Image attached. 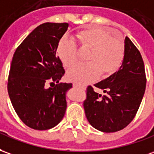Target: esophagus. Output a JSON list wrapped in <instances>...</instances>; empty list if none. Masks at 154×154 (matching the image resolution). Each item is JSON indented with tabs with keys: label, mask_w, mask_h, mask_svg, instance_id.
I'll return each instance as SVG.
<instances>
[{
	"label": "esophagus",
	"mask_w": 154,
	"mask_h": 154,
	"mask_svg": "<svg viewBox=\"0 0 154 154\" xmlns=\"http://www.w3.org/2000/svg\"><path fill=\"white\" fill-rule=\"evenodd\" d=\"M73 86L74 87H79V88H82V89H85V86H82V85H78V84H76V83H74L73 84Z\"/></svg>",
	"instance_id": "1"
}]
</instances>
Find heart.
<instances>
[{"instance_id": "b5f03b06", "label": "heart", "mask_w": 154, "mask_h": 154, "mask_svg": "<svg viewBox=\"0 0 154 154\" xmlns=\"http://www.w3.org/2000/svg\"><path fill=\"white\" fill-rule=\"evenodd\" d=\"M80 46L90 48L87 63H77L67 73L70 81L79 84L90 83L97 79L100 73L102 76L114 74L122 63L124 46L119 39L103 28L90 26L78 32L76 35ZM57 54L65 67L69 68L77 60L78 48L75 42L68 37L59 40Z\"/></svg>"}]
</instances>
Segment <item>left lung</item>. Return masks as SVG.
Returning a JSON list of instances; mask_svg holds the SVG:
<instances>
[{"label": "left lung", "mask_w": 154, "mask_h": 154, "mask_svg": "<svg viewBox=\"0 0 154 154\" xmlns=\"http://www.w3.org/2000/svg\"><path fill=\"white\" fill-rule=\"evenodd\" d=\"M95 86L106 95L88 86L84 109L90 124L103 132H117L126 128L134 118L146 89L143 60L129 38H125L123 60L118 71Z\"/></svg>", "instance_id": "1"}]
</instances>
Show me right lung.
Instances as JSON below:
<instances>
[{
    "mask_svg": "<svg viewBox=\"0 0 154 154\" xmlns=\"http://www.w3.org/2000/svg\"><path fill=\"white\" fill-rule=\"evenodd\" d=\"M68 27L66 22L39 25L12 58L8 95L19 118L35 130L54 128L65 114L66 93L72 84L59 83L65 71L57 46Z\"/></svg>",
    "mask_w": 154,
    "mask_h": 154,
    "instance_id": "obj_1",
    "label": "right lung"
}]
</instances>
